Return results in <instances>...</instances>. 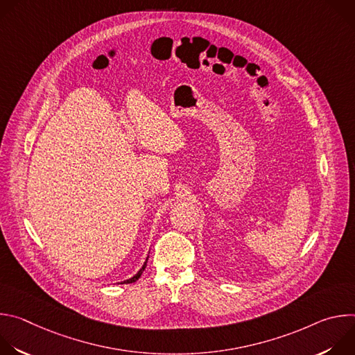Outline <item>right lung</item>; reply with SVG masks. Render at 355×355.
<instances>
[{"mask_svg": "<svg viewBox=\"0 0 355 355\" xmlns=\"http://www.w3.org/2000/svg\"><path fill=\"white\" fill-rule=\"evenodd\" d=\"M146 266H147V263H144L143 264V267H141V270L135 275V277H132V278H129V279H126V281H123V282H121V284H132V282H135V281H137L139 279V277L141 275V272L144 271V268H146Z\"/></svg>", "mask_w": 355, "mask_h": 355, "instance_id": "add662e5", "label": "right lung"}]
</instances>
